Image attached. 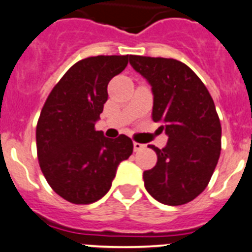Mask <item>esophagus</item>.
I'll use <instances>...</instances> for the list:
<instances>
[{"label": "esophagus", "mask_w": 252, "mask_h": 252, "mask_svg": "<svg viewBox=\"0 0 252 252\" xmlns=\"http://www.w3.org/2000/svg\"><path fill=\"white\" fill-rule=\"evenodd\" d=\"M133 147H134V152H139V151H142V149L146 148V144H142V143L134 142V143H133Z\"/></svg>", "instance_id": "34e87169"}]
</instances>
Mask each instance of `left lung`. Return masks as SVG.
<instances>
[{"instance_id":"left-lung-1","label":"left lung","mask_w":252,"mask_h":252,"mask_svg":"<svg viewBox=\"0 0 252 252\" xmlns=\"http://www.w3.org/2000/svg\"><path fill=\"white\" fill-rule=\"evenodd\" d=\"M133 69L152 87L154 122H162L168 142L149 146L157 164L144 171L148 193L158 202L180 206L207 187L221 152V123L201 79L174 59L129 56Z\"/></svg>"}]
</instances>
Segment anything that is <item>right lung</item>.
Instances as JSON below:
<instances>
[{
	"label": "right lung",
	"instance_id": "right-lung-1",
	"mask_svg": "<svg viewBox=\"0 0 252 252\" xmlns=\"http://www.w3.org/2000/svg\"><path fill=\"white\" fill-rule=\"evenodd\" d=\"M126 56H92L72 65L47 96L36 126L40 168L64 199L88 205L112 187L119 163L133 153V142L95 130L108 84L128 65Z\"/></svg>",
	"mask_w": 252,
	"mask_h": 252
}]
</instances>
